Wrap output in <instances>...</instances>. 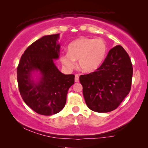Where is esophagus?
Segmentation results:
<instances>
[{"label": "esophagus", "mask_w": 148, "mask_h": 148, "mask_svg": "<svg viewBox=\"0 0 148 148\" xmlns=\"http://www.w3.org/2000/svg\"><path fill=\"white\" fill-rule=\"evenodd\" d=\"M75 82H79V75H77V74L75 75Z\"/></svg>", "instance_id": "esophagus-1"}]
</instances>
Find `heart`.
I'll return each instance as SVG.
<instances>
[{"label":"heart","instance_id":"obj_1","mask_svg":"<svg viewBox=\"0 0 148 148\" xmlns=\"http://www.w3.org/2000/svg\"><path fill=\"white\" fill-rule=\"evenodd\" d=\"M107 52L108 46L102 38H81L69 44L68 53H62L60 60L69 69L75 66V60H78L81 70L90 73L100 67Z\"/></svg>","mask_w":148,"mask_h":148}]
</instances>
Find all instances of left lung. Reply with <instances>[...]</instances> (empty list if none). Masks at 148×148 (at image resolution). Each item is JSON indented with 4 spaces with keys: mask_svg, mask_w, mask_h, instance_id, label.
I'll return each instance as SVG.
<instances>
[{
    "mask_svg": "<svg viewBox=\"0 0 148 148\" xmlns=\"http://www.w3.org/2000/svg\"><path fill=\"white\" fill-rule=\"evenodd\" d=\"M132 76L129 54L122 46H116L96 71L79 77L87 106L97 112L115 110L130 92Z\"/></svg>",
    "mask_w": 148,
    "mask_h": 148,
    "instance_id": "1",
    "label": "left lung"
}]
</instances>
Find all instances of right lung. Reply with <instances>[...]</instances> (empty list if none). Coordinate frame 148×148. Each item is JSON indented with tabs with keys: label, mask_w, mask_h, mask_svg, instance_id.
I'll use <instances>...</instances> for the list:
<instances>
[{
	"label": "right lung",
	"mask_w": 148,
	"mask_h": 148,
	"mask_svg": "<svg viewBox=\"0 0 148 148\" xmlns=\"http://www.w3.org/2000/svg\"><path fill=\"white\" fill-rule=\"evenodd\" d=\"M59 34L45 36L32 43L22 54L17 69L20 94L28 106L36 112L50 116L63 109L66 95L74 84V75H64L54 63L59 56ZM39 70L41 80L34 84L31 72Z\"/></svg>",
	"instance_id": "add662e5"
}]
</instances>
